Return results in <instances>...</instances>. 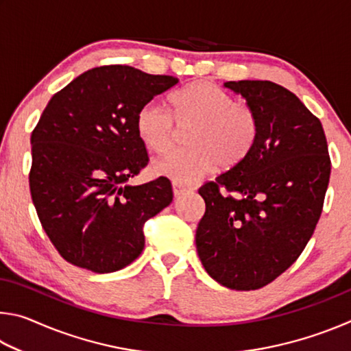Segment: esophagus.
Segmentation results:
<instances>
[{
    "label": "esophagus",
    "mask_w": 351,
    "mask_h": 351,
    "mask_svg": "<svg viewBox=\"0 0 351 351\" xmlns=\"http://www.w3.org/2000/svg\"><path fill=\"white\" fill-rule=\"evenodd\" d=\"M171 186H173L175 197H180V195L189 192V190H192V187L186 186V184H181V182H173V184H171Z\"/></svg>",
    "instance_id": "esophagus-1"
}]
</instances>
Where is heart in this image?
Wrapping results in <instances>:
<instances>
[{
	"instance_id": "1",
	"label": "heart",
	"mask_w": 351,
	"mask_h": 351,
	"mask_svg": "<svg viewBox=\"0 0 351 351\" xmlns=\"http://www.w3.org/2000/svg\"><path fill=\"white\" fill-rule=\"evenodd\" d=\"M171 112L145 104L136 112V134L148 150L164 153L175 144L178 128L187 130L189 147L170 152L154 162L158 175L189 184L219 165L232 169L257 142L260 122L251 106L235 102L209 82H195L170 96Z\"/></svg>"
}]
</instances>
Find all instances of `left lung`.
Listing matches in <instances>:
<instances>
[{"label": "left lung", "instance_id": "8db88e82", "mask_svg": "<svg viewBox=\"0 0 351 351\" xmlns=\"http://www.w3.org/2000/svg\"><path fill=\"white\" fill-rule=\"evenodd\" d=\"M224 86L257 112L260 132L239 165L199 187L206 212L195 240L213 280L251 291L283 274L310 241L331 161L322 123L295 94L269 80Z\"/></svg>", "mask_w": 351, "mask_h": 351}]
</instances>
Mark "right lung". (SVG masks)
<instances>
[{"mask_svg":"<svg viewBox=\"0 0 351 351\" xmlns=\"http://www.w3.org/2000/svg\"><path fill=\"white\" fill-rule=\"evenodd\" d=\"M178 82L110 64L75 77L46 105L31 134L29 187L46 235L68 263L105 274L141 255L145 221L171 203L173 190L165 176L127 186L148 164L134 119Z\"/></svg>","mask_w":351,"mask_h":351,"instance_id":"1","label":"right lung"}]
</instances>
